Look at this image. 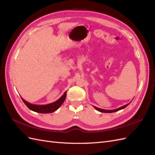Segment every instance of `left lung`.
<instances>
[{"mask_svg":"<svg viewBox=\"0 0 155 155\" xmlns=\"http://www.w3.org/2000/svg\"><path fill=\"white\" fill-rule=\"evenodd\" d=\"M130 104V102L129 103V104H127V105H124V106H122V107H121L118 108V109H114V110H104V109H100V108H97V107H95V106H93V107H94L97 110L100 111V112H107V113H111V112H116V111H118V110H121V109H124V108H125L127 106H128Z\"/></svg>","mask_w":155,"mask_h":155,"instance_id":"left-lung-1","label":"left lung"}]
</instances>
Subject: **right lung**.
<instances>
[{
    "label": "right lung",
    "instance_id": "right-lung-1",
    "mask_svg": "<svg viewBox=\"0 0 155 155\" xmlns=\"http://www.w3.org/2000/svg\"><path fill=\"white\" fill-rule=\"evenodd\" d=\"M67 96V92H65L63 95L61 97L59 100L56 101L51 103V104H47V105H35L30 104V103L26 101L21 97L23 102L25 103V105L29 108L31 110H33L36 112H39V113H51V112H54L56 110H58L60 106L63 104L65 98Z\"/></svg>",
    "mask_w": 155,
    "mask_h": 155
}]
</instances>
